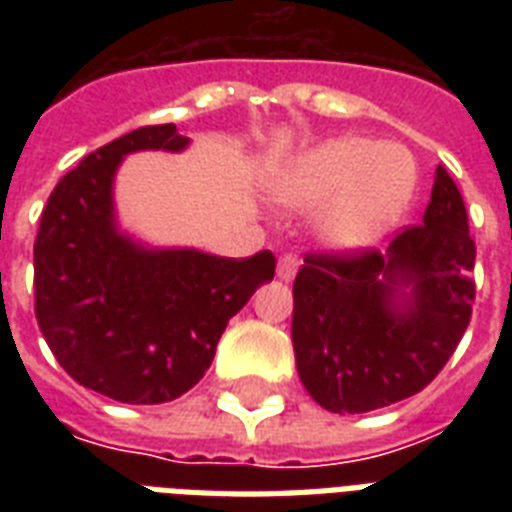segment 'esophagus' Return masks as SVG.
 Instances as JSON below:
<instances>
[{
    "mask_svg": "<svg viewBox=\"0 0 512 512\" xmlns=\"http://www.w3.org/2000/svg\"><path fill=\"white\" fill-rule=\"evenodd\" d=\"M297 268H300V260L295 255H281L276 273H279L281 281H292L297 276Z\"/></svg>",
    "mask_w": 512,
    "mask_h": 512,
    "instance_id": "34e87169",
    "label": "esophagus"
}]
</instances>
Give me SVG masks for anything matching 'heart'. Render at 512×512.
Segmentation results:
<instances>
[{
	"instance_id": "obj_1",
	"label": "heart",
	"mask_w": 512,
	"mask_h": 512,
	"mask_svg": "<svg viewBox=\"0 0 512 512\" xmlns=\"http://www.w3.org/2000/svg\"><path fill=\"white\" fill-rule=\"evenodd\" d=\"M420 167L406 146L358 135L324 140L281 164L273 201L292 212H319V236L335 249L382 239L412 207Z\"/></svg>"
}]
</instances>
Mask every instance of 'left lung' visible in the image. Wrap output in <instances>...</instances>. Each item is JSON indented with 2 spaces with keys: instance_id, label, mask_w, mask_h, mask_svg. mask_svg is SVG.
<instances>
[{
  "instance_id": "1",
  "label": "left lung",
  "mask_w": 512,
  "mask_h": 512,
  "mask_svg": "<svg viewBox=\"0 0 512 512\" xmlns=\"http://www.w3.org/2000/svg\"><path fill=\"white\" fill-rule=\"evenodd\" d=\"M473 263L465 201L444 167L422 223L382 255L305 257L292 287V345L313 401L361 414L420 393L468 329Z\"/></svg>"
}]
</instances>
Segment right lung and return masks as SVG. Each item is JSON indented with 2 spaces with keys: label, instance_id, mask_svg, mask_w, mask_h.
Masks as SVG:
<instances>
[{
  "label": "right lung",
  "instance_id": "right-lung-1",
  "mask_svg": "<svg viewBox=\"0 0 512 512\" xmlns=\"http://www.w3.org/2000/svg\"><path fill=\"white\" fill-rule=\"evenodd\" d=\"M175 124L140 127L84 156L47 199L34 244L36 321L79 385L122 401L164 404L204 377L225 324L273 279L276 257L151 247L122 231L114 180L138 151L180 154Z\"/></svg>",
  "mask_w": 512,
  "mask_h": 512
}]
</instances>
